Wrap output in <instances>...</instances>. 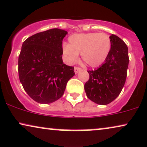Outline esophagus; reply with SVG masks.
Listing matches in <instances>:
<instances>
[{
    "instance_id": "1",
    "label": "esophagus",
    "mask_w": 147,
    "mask_h": 147,
    "mask_svg": "<svg viewBox=\"0 0 147 147\" xmlns=\"http://www.w3.org/2000/svg\"><path fill=\"white\" fill-rule=\"evenodd\" d=\"M81 70V68H79V67H77V66H75V72L76 74L78 73V72L80 71Z\"/></svg>"
}]
</instances>
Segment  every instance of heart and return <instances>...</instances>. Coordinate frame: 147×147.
<instances>
[{"label": "heart", "mask_w": 147, "mask_h": 147, "mask_svg": "<svg viewBox=\"0 0 147 147\" xmlns=\"http://www.w3.org/2000/svg\"><path fill=\"white\" fill-rule=\"evenodd\" d=\"M68 44H63L62 50L69 63L77 61L78 54L88 66L96 67L102 64L111 49V40L105 33L74 34L68 38Z\"/></svg>", "instance_id": "obj_1"}]
</instances>
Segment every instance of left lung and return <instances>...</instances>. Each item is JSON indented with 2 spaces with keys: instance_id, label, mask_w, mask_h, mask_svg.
I'll use <instances>...</instances> for the list:
<instances>
[{
  "instance_id": "1",
  "label": "left lung",
  "mask_w": 147,
  "mask_h": 147,
  "mask_svg": "<svg viewBox=\"0 0 147 147\" xmlns=\"http://www.w3.org/2000/svg\"><path fill=\"white\" fill-rule=\"evenodd\" d=\"M109 55L99 68L88 70L89 80L84 89L88 98L98 105H107L121 92L127 78L128 48L123 40L112 34Z\"/></svg>"
}]
</instances>
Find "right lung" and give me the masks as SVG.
<instances>
[{
  "mask_svg": "<svg viewBox=\"0 0 147 147\" xmlns=\"http://www.w3.org/2000/svg\"><path fill=\"white\" fill-rule=\"evenodd\" d=\"M66 34L62 29H49L33 35L22 44L19 79L28 95L39 103H51L61 98L75 75L74 67L64 64L61 57Z\"/></svg>",
  "mask_w": 147,
  "mask_h": 147,
  "instance_id": "1",
  "label": "right lung"
}]
</instances>
